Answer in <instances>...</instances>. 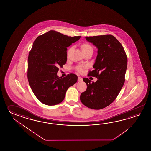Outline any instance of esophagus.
Returning <instances> with one entry per match:
<instances>
[{"instance_id":"esophagus-1","label":"esophagus","mask_w":151,"mask_h":151,"mask_svg":"<svg viewBox=\"0 0 151 151\" xmlns=\"http://www.w3.org/2000/svg\"><path fill=\"white\" fill-rule=\"evenodd\" d=\"M83 80V78L81 77H78V81H81Z\"/></svg>"}]
</instances>
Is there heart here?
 <instances>
[{
  "instance_id": "1",
  "label": "heart",
  "mask_w": 151,
  "mask_h": 151,
  "mask_svg": "<svg viewBox=\"0 0 151 151\" xmlns=\"http://www.w3.org/2000/svg\"><path fill=\"white\" fill-rule=\"evenodd\" d=\"M81 49H82L83 51H87V50H88L90 49H93V48L92 47V46L90 44H88V43H84L83 45H81ZM70 51H71V49L69 50L68 53L70 52ZM77 70L79 72H82L83 71V66H78L77 68Z\"/></svg>"
}]
</instances>
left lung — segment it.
<instances>
[{
	"mask_svg": "<svg viewBox=\"0 0 151 151\" xmlns=\"http://www.w3.org/2000/svg\"><path fill=\"white\" fill-rule=\"evenodd\" d=\"M87 42L98 49L97 56L88 76L96 77V82L83 78L87 89L80 95L85 106L100 109L112 103L125 83L127 58L122 45L112 35L86 37Z\"/></svg>",
	"mask_w": 151,
	"mask_h": 151,
	"instance_id": "obj_1",
	"label": "left lung"
}]
</instances>
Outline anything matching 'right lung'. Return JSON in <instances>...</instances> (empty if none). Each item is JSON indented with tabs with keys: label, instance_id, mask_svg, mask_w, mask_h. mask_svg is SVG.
<instances>
[{
	"label": "right lung",
	"instance_id": "add662e5",
	"mask_svg": "<svg viewBox=\"0 0 151 151\" xmlns=\"http://www.w3.org/2000/svg\"><path fill=\"white\" fill-rule=\"evenodd\" d=\"M80 37L51 30L33 42L28 57L27 78L34 94L42 104L52 106L61 103L68 88L76 83L77 75L71 73L62 78L57 73L58 67L67 61V47Z\"/></svg>",
	"mask_w": 151,
	"mask_h": 151
}]
</instances>
